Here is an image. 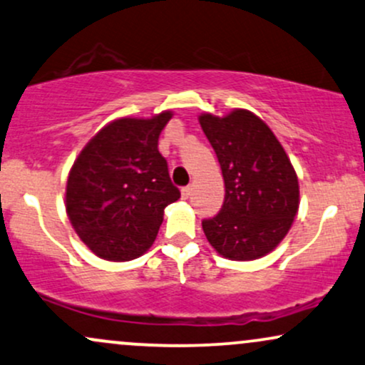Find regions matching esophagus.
Returning a JSON list of instances; mask_svg holds the SVG:
<instances>
[{
    "instance_id": "obj_1",
    "label": "esophagus",
    "mask_w": 365,
    "mask_h": 365,
    "mask_svg": "<svg viewBox=\"0 0 365 365\" xmlns=\"http://www.w3.org/2000/svg\"><path fill=\"white\" fill-rule=\"evenodd\" d=\"M190 194H192V187H183L182 188V199H188V197H190Z\"/></svg>"
}]
</instances>
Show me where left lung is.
<instances>
[{
    "label": "left lung",
    "instance_id": "obj_1",
    "mask_svg": "<svg viewBox=\"0 0 365 365\" xmlns=\"http://www.w3.org/2000/svg\"><path fill=\"white\" fill-rule=\"evenodd\" d=\"M199 122L216 151L226 195L221 212L202 221L207 241L227 260L248 262L279 247L299 209V182L270 127L245 108Z\"/></svg>",
    "mask_w": 365,
    "mask_h": 365
}]
</instances>
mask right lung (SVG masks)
Wrapping results in <instances>:
<instances>
[{"label": "right lung", "instance_id": "right-lung-1", "mask_svg": "<svg viewBox=\"0 0 365 365\" xmlns=\"http://www.w3.org/2000/svg\"><path fill=\"white\" fill-rule=\"evenodd\" d=\"M173 112L108 122L81 149L66 183V212L98 258L129 262L146 253L180 199L158 139Z\"/></svg>", "mask_w": 365, "mask_h": 365}]
</instances>
